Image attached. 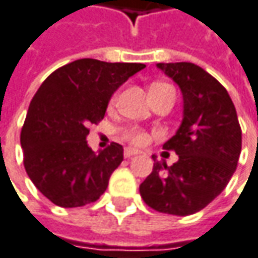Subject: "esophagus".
Returning <instances> with one entry per match:
<instances>
[{
  "label": "esophagus",
  "mask_w": 258,
  "mask_h": 258,
  "mask_svg": "<svg viewBox=\"0 0 258 258\" xmlns=\"http://www.w3.org/2000/svg\"><path fill=\"white\" fill-rule=\"evenodd\" d=\"M139 153H140V151L139 150H136V149H125V150H124V157H127V159H128V157H133V156H136V154H139Z\"/></svg>",
  "instance_id": "obj_1"
}]
</instances>
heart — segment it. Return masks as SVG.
<instances>
[{
	"mask_svg": "<svg viewBox=\"0 0 258 258\" xmlns=\"http://www.w3.org/2000/svg\"><path fill=\"white\" fill-rule=\"evenodd\" d=\"M164 84H154L151 88H156V86H162ZM122 137L125 139L130 143H133V144H136V146H140V144H144L146 141H147V134L144 133V131H141V130H134V128H130V130H124L122 131Z\"/></svg>",
	"mask_w": 258,
	"mask_h": 258,
	"instance_id": "b5f03b06",
	"label": "heart"
}]
</instances>
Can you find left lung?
Segmentation results:
<instances>
[{
    "instance_id": "left-lung-1",
    "label": "left lung",
    "mask_w": 258,
    "mask_h": 258,
    "mask_svg": "<svg viewBox=\"0 0 258 258\" xmlns=\"http://www.w3.org/2000/svg\"><path fill=\"white\" fill-rule=\"evenodd\" d=\"M179 85L183 119L163 144L179 160L157 162L140 185L143 201L157 212L192 215L204 209L228 185L241 153V127L227 89L195 63H157Z\"/></svg>"
}]
</instances>
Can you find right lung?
<instances>
[{"mask_svg": "<svg viewBox=\"0 0 258 258\" xmlns=\"http://www.w3.org/2000/svg\"><path fill=\"white\" fill-rule=\"evenodd\" d=\"M144 68L79 59L56 69L33 96L20 137L24 167L54 205L84 207L107 190L124 159L122 146L111 143L92 151L86 143L89 125L104 118L112 94Z\"/></svg>", "mask_w": 258, "mask_h": 258, "instance_id": "add662e5", "label": "right lung"}]
</instances>
